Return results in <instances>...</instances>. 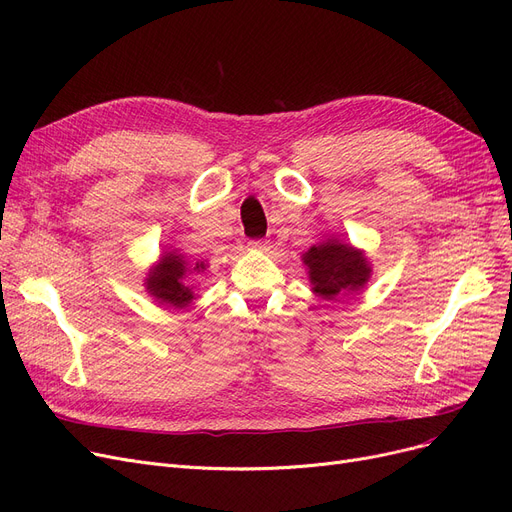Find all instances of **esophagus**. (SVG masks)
Segmentation results:
<instances>
[{
    "mask_svg": "<svg viewBox=\"0 0 512 512\" xmlns=\"http://www.w3.org/2000/svg\"><path fill=\"white\" fill-rule=\"evenodd\" d=\"M249 249H251V251H267V249H270V240H265V238L251 240V242H249Z\"/></svg>",
    "mask_w": 512,
    "mask_h": 512,
    "instance_id": "obj_1",
    "label": "esophagus"
}]
</instances>
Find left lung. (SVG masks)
<instances>
[{"label":"left lung","mask_w":512,"mask_h":512,"mask_svg":"<svg viewBox=\"0 0 512 512\" xmlns=\"http://www.w3.org/2000/svg\"><path fill=\"white\" fill-rule=\"evenodd\" d=\"M303 263L307 265L313 292L328 301L359 292L371 278V265L363 251L344 245L338 238L313 245L303 255Z\"/></svg>","instance_id":"left-lung-1"}]
</instances>
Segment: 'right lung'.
I'll use <instances>...</instances> for the list:
<instances>
[{
	"label": "right lung",
	"mask_w": 512,
	"mask_h": 512,
	"mask_svg": "<svg viewBox=\"0 0 512 512\" xmlns=\"http://www.w3.org/2000/svg\"><path fill=\"white\" fill-rule=\"evenodd\" d=\"M195 272L205 270L203 263H195ZM188 272V261L176 251H166L161 259L151 267L145 280L147 292L155 297L161 305L184 309L195 299L191 286L184 284V276Z\"/></svg>",
	"instance_id": "1"
}]
</instances>
